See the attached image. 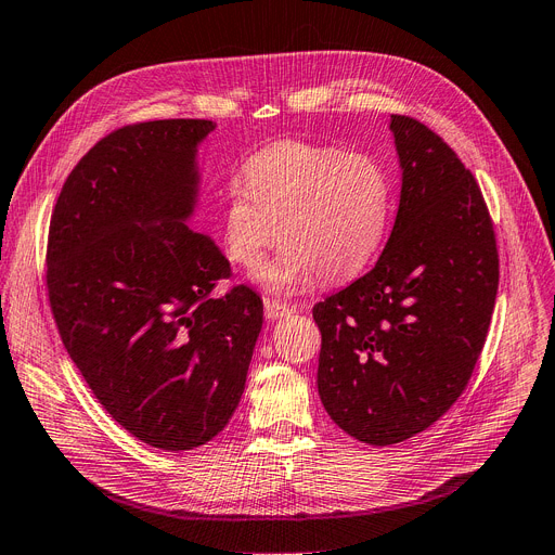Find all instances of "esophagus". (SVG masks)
I'll return each mask as SVG.
<instances>
[{
    "label": "esophagus",
    "mask_w": 555,
    "mask_h": 555,
    "mask_svg": "<svg viewBox=\"0 0 555 555\" xmlns=\"http://www.w3.org/2000/svg\"><path fill=\"white\" fill-rule=\"evenodd\" d=\"M288 313H294V307H288L278 300H263V315H267L269 321H280Z\"/></svg>",
    "instance_id": "obj_1"
}]
</instances>
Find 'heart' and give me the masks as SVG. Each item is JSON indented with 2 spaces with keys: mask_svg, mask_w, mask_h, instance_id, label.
<instances>
[{
  "mask_svg": "<svg viewBox=\"0 0 555 555\" xmlns=\"http://www.w3.org/2000/svg\"><path fill=\"white\" fill-rule=\"evenodd\" d=\"M246 180L225 190L223 244L230 259L257 271L275 296H296L363 273L390 225V182L371 155L307 142H278L246 165Z\"/></svg>",
  "mask_w": 555,
  "mask_h": 555,
  "instance_id": "b5f03b06",
  "label": "heart"
}]
</instances>
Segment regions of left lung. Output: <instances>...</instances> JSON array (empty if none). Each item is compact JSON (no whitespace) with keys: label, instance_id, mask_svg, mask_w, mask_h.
<instances>
[{"label":"left lung","instance_id":"left-lung-1","mask_svg":"<svg viewBox=\"0 0 555 555\" xmlns=\"http://www.w3.org/2000/svg\"><path fill=\"white\" fill-rule=\"evenodd\" d=\"M400 207L375 269L313 307L319 395L367 444L431 427L461 398L490 327L499 255L477 180L431 128L390 115Z\"/></svg>","mask_w":555,"mask_h":555}]
</instances>
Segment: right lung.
<instances>
[{"mask_svg": "<svg viewBox=\"0 0 555 555\" xmlns=\"http://www.w3.org/2000/svg\"><path fill=\"white\" fill-rule=\"evenodd\" d=\"M209 119L124 126L67 176L47 242V288L65 350L101 406L167 452L212 440L240 406L263 321L230 261L188 221Z\"/></svg>", "mask_w": 555, "mask_h": 555, "instance_id": "obj_1", "label": "right lung"}]
</instances>
